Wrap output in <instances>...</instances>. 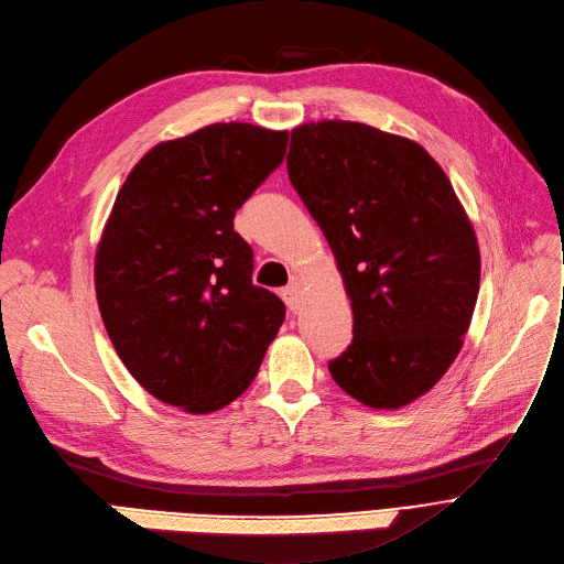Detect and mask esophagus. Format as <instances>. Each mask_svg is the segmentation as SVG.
I'll return each instance as SVG.
<instances>
[{
	"mask_svg": "<svg viewBox=\"0 0 564 564\" xmlns=\"http://www.w3.org/2000/svg\"><path fill=\"white\" fill-rule=\"evenodd\" d=\"M282 297H284V303H286V307H289L291 312L301 310V284L291 282L289 286H284V289H282Z\"/></svg>",
	"mask_w": 564,
	"mask_h": 564,
	"instance_id": "34e87169",
	"label": "esophagus"
}]
</instances>
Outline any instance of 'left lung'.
Returning <instances> with one entry per match:
<instances>
[{"label": "left lung", "instance_id": "8db88e82", "mask_svg": "<svg viewBox=\"0 0 564 564\" xmlns=\"http://www.w3.org/2000/svg\"><path fill=\"white\" fill-rule=\"evenodd\" d=\"M286 171L350 297L355 337L333 380L371 410L410 405L459 355L480 289L451 180L416 141L352 120L297 124Z\"/></svg>", "mask_w": 564, "mask_h": 564}]
</instances>
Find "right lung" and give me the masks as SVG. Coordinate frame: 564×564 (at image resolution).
I'll list each match as a JSON object with an SVG mask.
<instances>
[{"label": "right lung", "mask_w": 564, "mask_h": 564, "mask_svg": "<svg viewBox=\"0 0 564 564\" xmlns=\"http://www.w3.org/2000/svg\"><path fill=\"white\" fill-rule=\"evenodd\" d=\"M289 131L214 122L161 141L131 169L95 250L107 335L148 393L186 414L250 387L284 321L252 284L237 209L282 163Z\"/></svg>", "instance_id": "obj_1"}]
</instances>
